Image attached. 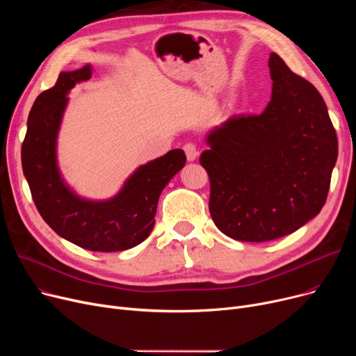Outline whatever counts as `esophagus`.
<instances>
[{
	"label": "esophagus",
	"mask_w": 356,
	"mask_h": 356,
	"mask_svg": "<svg viewBox=\"0 0 356 356\" xmlns=\"http://www.w3.org/2000/svg\"><path fill=\"white\" fill-rule=\"evenodd\" d=\"M183 148H184L186 157H188V161H195V160H196V157H197V154H199L196 145H195V144H192V143H188V144H186Z\"/></svg>",
	"instance_id": "34e87169"
}]
</instances>
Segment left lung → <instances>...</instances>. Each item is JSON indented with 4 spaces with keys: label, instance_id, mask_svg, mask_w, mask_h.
Listing matches in <instances>:
<instances>
[{
    "label": "left lung",
    "instance_id": "8db88e82",
    "mask_svg": "<svg viewBox=\"0 0 356 356\" xmlns=\"http://www.w3.org/2000/svg\"><path fill=\"white\" fill-rule=\"evenodd\" d=\"M271 101L259 115H234L207 136L209 211L227 236L264 242L319 215L338 159V137L317 89L270 54Z\"/></svg>",
    "mask_w": 356,
    "mask_h": 356
}]
</instances>
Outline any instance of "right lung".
Instances as JSON below:
<instances>
[{"instance_id": "1", "label": "right lung", "mask_w": 356, "mask_h": 356, "mask_svg": "<svg viewBox=\"0 0 356 356\" xmlns=\"http://www.w3.org/2000/svg\"><path fill=\"white\" fill-rule=\"evenodd\" d=\"M90 76V65L62 72L56 85L35 98L29 114L22 163L35 208L56 234L89 251L115 252L141 244L153 231L159 197L184 167L186 156L176 148L140 165L109 199L79 196L59 170L58 136L67 93Z\"/></svg>"}]
</instances>
